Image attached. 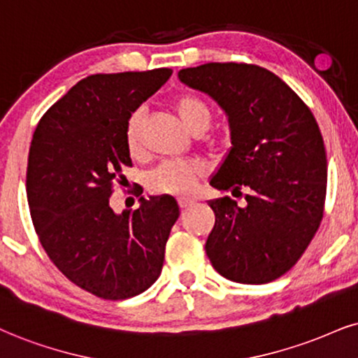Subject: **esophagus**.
Wrapping results in <instances>:
<instances>
[{
  "label": "esophagus",
  "instance_id": "esophagus-1",
  "mask_svg": "<svg viewBox=\"0 0 358 358\" xmlns=\"http://www.w3.org/2000/svg\"><path fill=\"white\" fill-rule=\"evenodd\" d=\"M179 202V207L180 209H189V207H191L192 204H194V201L192 199H187V197H180V199L178 201Z\"/></svg>",
  "mask_w": 358,
  "mask_h": 358
}]
</instances>
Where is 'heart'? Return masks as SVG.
I'll use <instances>...</instances> for the list:
<instances>
[{
  "label": "heart",
  "instance_id": "heart-1",
  "mask_svg": "<svg viewBox=\"0 0 358 358\" xmlns=\"http://www.w3.org/2000/svg\"><path fill=\"white\" fill-rule=\"evenodd\" d=\"M172 108L184 127L194 136L204 134L213 124L214 114L210 106L206 99L192 92L179 94L172 101ZM143 126L144 114L141 109H136L127 119L124 129L126 148L132 157H141L144 154ZM204 172V164L192 159L162 162L149 174L148 187L152 194H159V196H189L196 191Z\"/></svg>",
  "mask_w": 358,
  "mask_h": 358
}]
</instances>
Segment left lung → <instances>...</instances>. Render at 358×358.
<instances>
[{
    "label": "left lung",
    "instance_id": "obj_1",
    "mask_svg": "<svg viewBox=\"0 0 358 358\" xmlns=\"http://www.w3.org/2000/svg\"><path fill=\"white\" fill-rule=\"evenodd\" d=\"M180 81L210 94L231 124L232 149L210 186L245 191L210 201L215 214L206 254L239 284H267L289 272L324 217L327 157L308 106L279 76L257 64L207 63L179 71Z\"/></svg>",
    "mask_w": 358,
    "mask_h": 358
}]
</instances>
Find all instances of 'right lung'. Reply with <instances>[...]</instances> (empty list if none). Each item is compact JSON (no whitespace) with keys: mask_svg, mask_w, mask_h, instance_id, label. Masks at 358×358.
Returning a JSON list of instances; mask_svg holds the SVG:
<instances>
[{"mask_svg":"<svg viewBox=\"0 0 358 358\" xmlns=\"http://www.w3.org/2000/svg\"><path fill=\"white\" fill-rule=\"evenodd\" d=\"M171 74H91L43 114L31 141L26 192L38 239L66 279L104 301L134 297L157 280L179 217L171 196L141 199L121 215L109 206L132 167L127 119Z\"/></svg>","mask_w":358,"mask_h":358,"instance_id":"add662e5","label":"right lung"}]
</instances>
